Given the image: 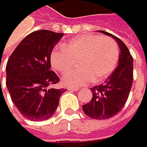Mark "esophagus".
Returning a JSON list of instances; mask_svg holds the SVG:
<instances>
[{"label":"esophagus","instance_id":"34e87169","mask_svg":"<svg viewBox=\"0 0 147 147\" xmlns=\"http://www.w3.org/2000/svg\"><path fill=\"white\" fill-rule=\"evenodd\" d=\"M69 90H72V91H78L79 88L78 87H69Z\"/></svg>","mask_w":147,"mask_h":147}]
</instances>
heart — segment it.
<instances>
[{"label": "heart", "instance_id": "b5f03b06", "mask_svg": "<svg viewBox=\"0 0 147 147\" xmlns=\"http://www.w3.org/2000/svg\"><path fill=\"white\" fill-rule=\"evenodd\" d=\"M119 47L111 37L84 34L55 47L50 63L57 72L65 74L76 64L78 68L63 77L67 86H81L90 81L100 82L109 77L119 61Z\"/></svg>", "mask_w": 147, "mask_h": 147}]
</instances>
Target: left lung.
Returning a JSON list of instances; mask_svg holds the SVG:
<instances>
[{"label":"left lung","instance_id":"left-lung-1","mask_svg":"<svg viewBox=\"0 0 147 147\" xmlns=\"http://www.w3.org/2000/svg\"><path fill=\"white\" fill-rule=\"evenodd\" d=\"M100 32L112 36L118 42L120 55L118 66L103 84L92 89V98L83 105V110L90 118L96 120L109 119L119 113L125 105L133 82V58L126 45L111 33Z\"/></svg>","mask_w":147,"mask_h":147}]
</instances>
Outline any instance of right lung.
<instances>
[{"label":"right lung","instance_id":"right-lung-1","mask_svg":"<svg viewBox=\"0 0 147 147\" xmlns=\"http://www.w3.org/2000/svg\"><path fill=\"white\" fill-rule=\"evenodd\" d=\"M63 36L48 30L27 35L9 56L6 70V86L16 109L31 121L51 117L65 89L53 86L60 78L50 70V55Z\"/></svg>","mask_w":147,"mask_h":147}]
</instances>
